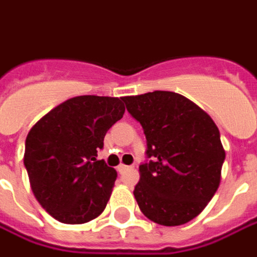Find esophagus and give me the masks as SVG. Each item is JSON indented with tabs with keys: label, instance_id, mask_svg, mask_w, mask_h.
<instances>
[{
	"label": "esophagus",
	"instance_id": "1",
	"mask_svg": "<svg viewBox=\"0 0 257 257\" xmlns=\"http://www.w3.org/2000/svg\"><path fill=\"white\" fill-rule=\"evenodd\" d=\"M127 169H130V166L124 165V164H120V165L117 166V171H118V172H120V173H121V172H125Z\"/></svg>",
	"mask_w": 257,
	"mask_h": 257
}]
</instances>
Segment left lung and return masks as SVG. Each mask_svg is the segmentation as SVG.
<instances>
[{"instance_id":"1","label":"left lung","mask_w":257,"mask_h":257,"mask_svg":"<svg viewBox=\"0 0 257 257\" xmlns=\"http://www.w3.org/2000/svg\"><path fill=\"white\" fill-rule=\"evenodd\" d=\"M121 99L143 125L151 158L140 165L134 189L141 213L165 226L192 221L220 186L225 150L218 127L201 107L175 92Z\"/></svg>"}]
</instances>
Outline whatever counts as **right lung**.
Wrapping results in <instances>:
<instances>
[{
	"label": "right lung",
	"instance_id": "right-lung-1",
	"mask_svg": "<svg viewBox=\"0 0 257 257\" xmlns=\"http://www.w3.org/2000/svg\"><path fill=\"white\" fill-rule=\"evenodd\" d=\"M124 110L121 98L75 96L46 113L28 133L24 164L32 192L53 218L85 224L103 213L117 172L96 157Z\"/></svg>",
	"mask_w": 257,
	"mask_h": 257
}]
</instances>
